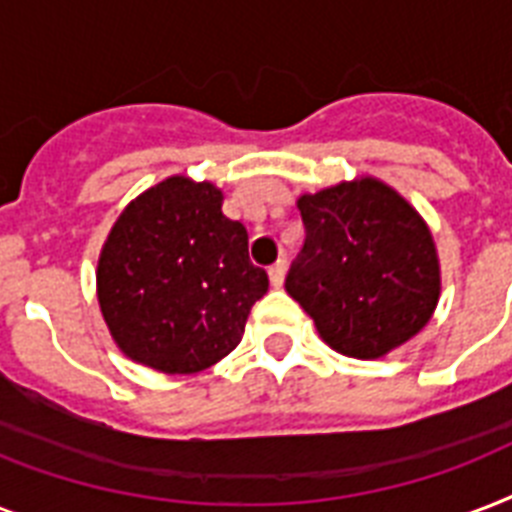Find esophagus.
Listing matches in <instances>:
<instances>
[{"label": "esophagus", "mask_w": 512, "mask_h": 512, "mask_svg": "<svg viewBox=\"0 0 512 512\" xmlns=\"http://www.w3.org/2000/svg\"><path fill=\"white\" fill-rule=\"evenodd\" d=\"M284 273H287V260H276V263L268 268V276H271L273 287H281V284H284Z\"/></svg>", "instance_id": "esophagus-1"}]
</instances>
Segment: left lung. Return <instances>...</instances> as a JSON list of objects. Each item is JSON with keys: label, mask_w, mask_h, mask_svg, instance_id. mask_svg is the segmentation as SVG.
Segmentation results:
<instances>
[{"label": "left lung", "mask_w": 512, "mask_h": 512, "mask_svg": "<svg viewBox=\"0 0 512 512\" xmlns=\"http://www.w3.org/2000/svg\"><path fill=\"white\" fill-rule=\"evenodd\" d=\"M305 244L284 287L316 321L329 348L380 358L436 311L441 276L428 225L374 177L297 201Z\"/></svg>", "instance_id": "obj_1"}]
</instances>
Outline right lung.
I'll use <instances>...</instances> for the list:
<instances>
[{"label":"right lung","mask_w":512,"mask_h":512,"mask_svg":"<svg viewBox=\"0 0 512 512\" xmlns=\"http://www.w3.org/2000/svg\"><path fill=\"white\" fill-rule=\"evenodd\" d=\"M247 228L223 215L212 183L167 177L114 223L98 263V300L116 345L140 364L193 374L228 356L268 273Z\"/></svg>","instance_id":"add662e5"}]
</instances>
